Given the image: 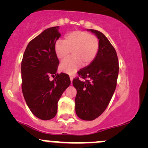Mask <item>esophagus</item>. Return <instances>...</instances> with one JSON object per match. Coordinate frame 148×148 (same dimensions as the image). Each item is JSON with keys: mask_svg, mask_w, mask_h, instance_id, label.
<instances>
[{"mask_svg": "<svg viewBox=\"0 0 148 148\" xmlns=\"http://www.w3.org/2000/svg\"><path fill=\"white\" fill-rule=\"evenodd\" d=\"M69 78H70V80H71V82H72V81H73V78H74V77H73V76H69Z\"/></svg>", "mask_w": 148, "mask_h": 148, "instance_id": "1", "label": "esophagus"}]
</instances>
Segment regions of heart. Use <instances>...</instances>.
<instances>
[{
  "mask_svg": "<svg viewBox=\"0 0 148 148\" xmlns=\"http://www.w3.org/2000/svg\"><path fill=\"white\" fill-rule=\"evenodd\" d=\"M99 47V40L95 35L76 30L66 35L63 41L56 42L54 52L60 60L65 59L72 52V56L63 61L60 69L67 74H74L82 64L88 66L95 60Z\"/></svg>",
  "mask_w": 148,
  "mask_h": 148,
  "instance_id": "1",
  "label": "heart"
}]
</instances>
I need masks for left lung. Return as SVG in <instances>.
<instances>
[{
  "label": "left lung",
  "instance_id": "1",
  "mask_svg": "<svg viewBox=\"0 0 148 148\" xmlns=\"http://www.w3.org/2000/svg\"><path fill=\"white\" fill-rule=\"evenodd\" d=\"M88 30L99 39V50L95 60L77 72L82 79L76 77L72 83L77 91L76 115L84 120H93L102 114L113 97L117 85L119 62L114 47L106 37L98 30Z\"/></svg>",
  "mask_w": 148,
  "mask_h": 148
}]
</instances>
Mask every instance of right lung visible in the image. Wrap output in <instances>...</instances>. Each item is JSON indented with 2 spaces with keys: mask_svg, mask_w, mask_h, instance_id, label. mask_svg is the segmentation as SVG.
<instances>
[{
  "mask_svg": "<svg viewBox=\"0 0 148 148\" xmlns=\"http://www.w3.org/2000/svg\"><path fill=\"white\" fill-rule=\"evenodd\" d=\"M59 26L44 30L32 40L25 49L21 61L22 92L28 108L37 118H53L58 102L71 84L69 75L56 73L59 60L54 45L60 37ZM51 76L54 79H49Z\"/></svg>",
  "mask_w": 148,
  "mask_h": 148,
  "instance_id": "add662e5",
  "label": "right lung"
}]
</instances>
